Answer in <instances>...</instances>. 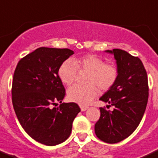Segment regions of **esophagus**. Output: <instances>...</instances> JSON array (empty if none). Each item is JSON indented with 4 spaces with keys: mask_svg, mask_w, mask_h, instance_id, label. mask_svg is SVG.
I'll use <instances>...</instances> for the list:
<instances>
[{
    "mask_svg": "<svg viewBox=\"0 0 158 158\" xmlns=\"http://www.w3.org/2000/svg\"><path fill=\"white\" fill-rule=\"evenodd\" d=\"M80 107H81V110H82V111H85V110H86L88 108H89V107H86V106H80Z\"/></svg>",
    "mask_w": 158,
    "mask_h": 158,
    "instance_id": "34e87169",
    "label": "esophagus"
}]
</instances>
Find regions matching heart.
I'll return each instance as SVG.
<instances>
[{"mask_svg":"<svg viewBox=\"0 0 158 158\" xmlns=\"http://www.w3.org/2000/svg\"><path fill=\"white\" fill-rule=\"evenodd\" d=\"M78 72H88L85 86L74 85L68 89V97L72 102L87 105L98 94V88L107 91L112 87L118 77V69L112 63H105L101 57L86 54L64 61L58 69L61 82L70 86L76 81Z\"/></svg>","mask_w":158,"mask_h":158,"instance_id":"heart-1","label":"heart"}]
</instances>
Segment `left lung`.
<instances>
[{
	"instance_id": "left-lung-1",
	"label": "left lung",
	"mask_w": 158,
	"mask_h": 158,
	"mask_svg": "<svg viewBox=\"0 0 158 158\" xmlns=\"http://www.w3.org/2000/svg\"><path fill=\"white\" fill-rule=\"evenodd\" d=\"M106 52L114 54L118 77L100 100L109 104L107 107L112 106L114 110L100 107L101 117L94 129L101 140L116 143L129 136L142 120L148 101V79L138 57L120 49Z\"/></svg>"
}]
</instances>
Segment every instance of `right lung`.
<instances>
[{"label": "right lung", "instance_id": "1", "mask_svg": "<svg viewBox=\"0 0 158 158\" xmlns=\"http://www.w3.org/2000/svg\"><path fill=\"white\" fill-rule=\"evenodd\" d=\"M74 54L68 48H40L18 63L12 80V104L26 133L40 143L65 141L80 111L76 103H61L65 89L58 76L61 64ZM57 102L61 103L58 108Z\"/></svg>", "mask_w": 158, "mask_h": 158}]
</instances>
